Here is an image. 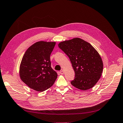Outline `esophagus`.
<instances>
[{"mask_svg":"<svg viewBox=\"0 0 123 123\" xmlns=\"http://www.w3.org/2000/svg\"><path fill=\"white\" fill-rule=\"evenodd\" d=\"M60 73L61 74H64V71H63V70H61V71H60Z\"/></svg>","mask_w":123,"mask_h":123,"instance_id":"obj_1","label":"esophagus"}]
</instances>
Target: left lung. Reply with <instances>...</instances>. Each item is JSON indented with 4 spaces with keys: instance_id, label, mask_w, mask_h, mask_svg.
<instances>
[{
    "instance_id": "8db88e82",
    "label": "left lung",
    "mask_w": 123,
    "mask_h": 123,
    "mask_svg": "<svg viewBox=\"0 0 123 123\" xmlns=\"http://www.w3.org/2000/svg\"><path fill=\"white\" fill-rule=\"evenodd\" d=\"M59 48L69 57L75 72L71 84L82 90L92 88L99 80L103 71V62L91 44L80 38L61 42Z\"/></svg>"
}]
</instances>
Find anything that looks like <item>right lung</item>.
<instances>
[{
	"mask_svg": "<svg viewBox=\"0 0 123 123\" xmlns=\"http://www.w3.org/2000/svg\"><path fill=\"white\" fill-rule=\"evenodd\" d=\"M55 44V42L41 41L32 45L25 53L20 67V76L30 88L43 92L54 84L57 74L51 67L50 55Z\"/></svg>",
	"mask_w": 123,
	"mask_h": 123,
	"instance_id": "obj_1",
	"label": "right lung"
}]
</instances>
